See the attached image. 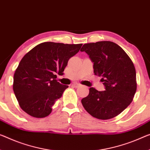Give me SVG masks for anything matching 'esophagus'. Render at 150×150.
Returning <instances> with one entry per match:
<instances>
[{"mask_svg": "<svg viewBox=\"0 0 150 150\" xmlns=\"http://www.w3.org/2000/svg\"><path fill=\"white\" fill-rule=\"evenodd\" d=\"M72 86L74 87H75V88H77V87L80 86V84H78V83H74V84H72Z\"/></svg>", "mask_w": 150, "mask_h": 150, "instance_id": "esophagus-1", "label": "esophagus"}]
</instances>
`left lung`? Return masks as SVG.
<instances>
[{"mask_svg":"<svg viewBox=\"0 0 150 150\" xmlns=\"http://www.w3.org/2000/svg\"><path fill=\"white\" fill-rule=\"evenodd\" d=\"M80 51L89 56L94 74L102 78L105 88L98 91L90 88L88 95L81 100L83 107L95 118H113L130 105L136 92L133 63L120 46L112 41L85 43Z\"/></svg>","mask_w":150,"mask_h":150,"instance_id":"left-lung-1","label":"left lung"}]
</instances>
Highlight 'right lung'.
<instances>
[{
	"label": "right lung",
	"mask_w": 150,
	"mask_h": 150,
	"mask_svg": "<svg viewBox=\"0 0 150 150\" xmlns=\"http://www.w3.org/2000/svg\"><path fill=\"white\" fill-rule=\"evenodd\" d=\"M82 45L44 42L25 55L14 74L13 91L25 112L36 118L51 113L55 101L68 87L57 82V74H64L69 59Z\"/></svg>",
	"instance_id": "obj_1"
}]
</instances>
